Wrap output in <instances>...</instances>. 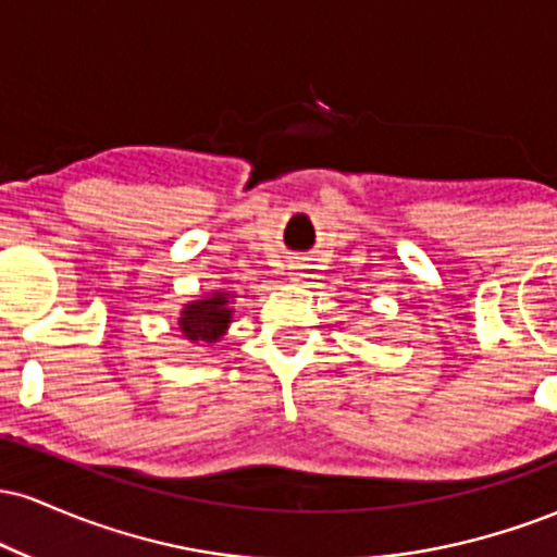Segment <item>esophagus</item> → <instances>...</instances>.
<instances>
[{
  "instance_id": "esophagus-1",
  "label": "esophagus",
  "mask_w": 557,
  "mask_h": 557,
  "mask_svg": "<svg viewBox=\"0 0 557 557\" xmlns=\"http://www.w3.org/2000/svg\"><path fill=\"white\" fill-rule=\"evenodd\" d=\"M300 277H304V274H300V267H290V280H293V283H298Z\"/></svg>"
}]
</instances>
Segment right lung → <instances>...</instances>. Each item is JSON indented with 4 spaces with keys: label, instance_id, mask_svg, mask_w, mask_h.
Returning <instances> with one entry per match:
<instances>
[{
    "label": "right lung",
    "instance_id": "1",
    "mask_svg": "<svg viewBox=\"0 0 557 557\" xmlns=\"http://www.w3.org/2000/svg\"><path fill=\"white\" fill-rule=\"evenodd\" d=\"M230 293H212L201 300H190L181 311V332L190 343H216L233 322V309H230Z\"/></svg>",
    "mask_w": 557,
    "mask_h": 557
}]
</instances>
